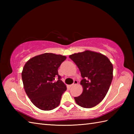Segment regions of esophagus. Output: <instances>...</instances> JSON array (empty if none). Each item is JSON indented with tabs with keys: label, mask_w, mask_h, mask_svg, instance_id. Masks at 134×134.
<instances>
[{
	"label": "esophagus",
	"mask_w": 134,
	"mask_h": 134,
	"mask_svg": "<svg viewBox=\"0 0 134 134\" xmlns=\"http://www.w3.org/2000/svg\"><path fill=\"white\" fill-rule=\"evenodd\" d=\"M78 83V82L77 80H74V83L71 85V86H74V85H77Z\"/></svg>",
	"instance_id": "esophagus-1"
}]
</instances>
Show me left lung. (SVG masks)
Masks as SVG:
<instances>
[{"label": "left lung", "instance_id": "obj_1", "mask_svg": "<svg viewBox=\"0 0 134 134\" xmlns=\"http://www.w3.org/2000/svg\"><path fill=\"white\" fill-rule=\"evenodd\" d=\"M70 58L79 68L83 79L81 94L74 97L79 106L90 108L106 96L113 79V65L107 57L90 51L74 53Z\"/></svg>", "mask_w": 134, "mask_h": 134}]
</instances>
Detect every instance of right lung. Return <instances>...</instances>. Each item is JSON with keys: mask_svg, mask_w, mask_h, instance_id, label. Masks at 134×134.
<instances>
[{"mask_svg": "<svg viewBox=\"0 0 134 134\" xmlns=\"http://www.w3.org/2000/svg\"><path fill=\"white\" fill-rule=\"evenodd\" d=\"M65 59V56L45 53L30 59L24 65L22 78L25 92L39 109L52 110L60 102L67 87L58 70Z\"/></svg>", "mask_w": 134, "mask_h": 134, "instance_id": "right-lung-1", "label": "right lung"}]
</instances>
